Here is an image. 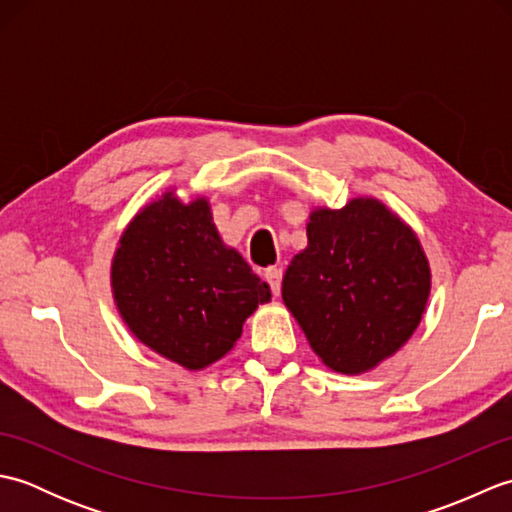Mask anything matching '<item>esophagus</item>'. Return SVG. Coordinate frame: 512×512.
I'll return each mask as SVG.
<instances>
[{
	"label": "esophagus",
	"instance_id": "esophagus-1",
	"mask_svg": "<svg viewBox=\"0 0 512 512\" xmlns=\"http://www.w3.org/2000/svg\"><path fill=\"white\" fill-rule=\"evenodd\" d=\"M264 279L268 281L270 290H273V295L277 297L281 292V268H266Z\"/></svg>",
	"mask_w": 512,
	"mask_h": 512
}]
</instances>
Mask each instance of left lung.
Instances as JSON below:
<instances>
[{
    "label": "left lung",
    "mask_w": 512,
    "mask_h": 512,
    "mask_svg": "<svg viewBox=\"0 0 512 512\" xmlns=\"http://www.w3.org/2000/svg\"><path fill=\"white\" fill-rule=\"evenodd\" d=\"M306 231L281 297L323 365L347 376L369 372L420 325L429 259L411 226L376 198L319 206Z\"/></svg>",
    "instance_id": "1"
}]
</instances>
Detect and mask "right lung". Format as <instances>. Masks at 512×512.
I'll return each mask as SVG.
<instances>
[{
    "label": "right lung",
    "instance_id": "1",
    "mask_svg": "<svg viewBox=\"0 0 512 512\" xmlns=\"http://www.w3.org/2000/svg\"><path fill=\"white\" fill-rule=\"evenodd\" d=\"M112 295L136 339L198 372L220 361L270 288L222 242L206 198L173 191L127 224L112 259Z\"/></svg>",
    "mask_w": 512,
    "mask_h": 512
}]
</instances>
